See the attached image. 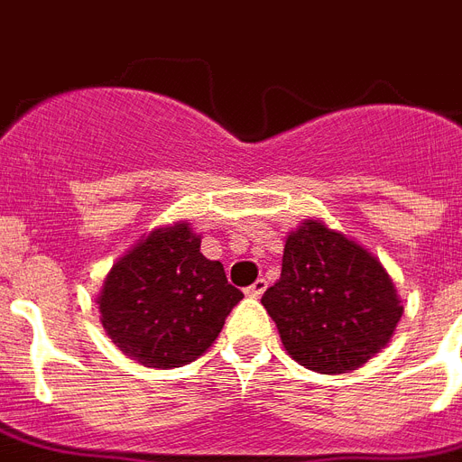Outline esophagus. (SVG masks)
Masks as SVG:
<instances>
[{
    "label": "esophagus",
    "instance_id": "1",
    "mask_svg": "<svg viewBox=\"0 0 462 462\" xmlns=\"http://www.w3.org/2000/svg\"><path fill=\"white\" fill-rule=\"evenodd\" d=\"M266 288H268V282L263 281V278H259V281L252 282V285H249V288L245 290V295L246 297H254V300H259V297L263 295V292H266Z\"/></svg>",
    "mask_w": 462,
    "mask_h": 462
}]
</instances>
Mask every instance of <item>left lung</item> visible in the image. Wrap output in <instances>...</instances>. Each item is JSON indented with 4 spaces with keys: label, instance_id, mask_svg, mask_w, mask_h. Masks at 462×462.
<instances>
[{
    "label": "left lung",
    "instance_id": "obj_1",
    "mask_svg": "<svg viewBox=\"0 0 462 462\" xmlns=\"http://www.w3.org/2000/svg\"><path fill=\"white\" fill-rule=\"evenodd\" d=\"M261 304L292 359L319 374H347L369 362L402 316L381 261L321 220L290 232L281 281Z\"/></svg>",
    "mask_w": 462,
    "mask_h": 462
}]
</instances>
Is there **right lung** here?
Returning <instances> with one entry per match:
<instances>
[{"instance_id":"right-lung-1","label":"right lung","mask_w":462,"mask_h":462,"mask_svg":"<svg viewBox=\"0 0 462 462\" xmlns=\"http://www.w3.org/2000/svg\"><path fill=\"white\" fill-rule=\"evenodd\" d=\"M223 263L201 254L189 223L153 230L112 266L97 295L112 343L143 366L194 362L220 336L242 300Z\"/></svg>"}]
</instances>
